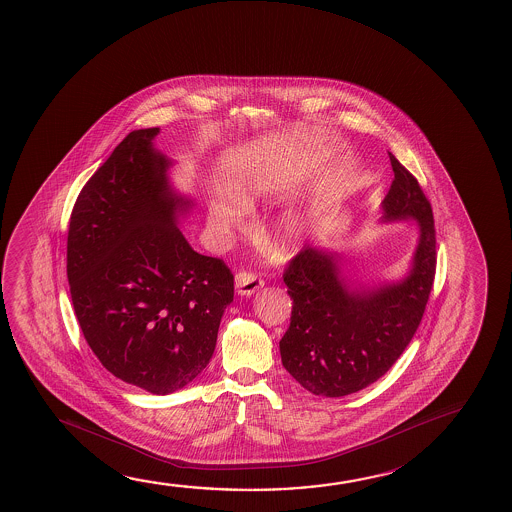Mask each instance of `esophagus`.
Returning a JSON list of instances; mask_svg holds the SVG:
<instances>
[{"label":"esophagus","mask_w":512,"mask_h":512,"mask_svg":"<svg viewBox=\"0 0 512 512\" xmlns=\"http://www.w3.org/2000/svg\"><path fill=\"white\" fill-rule=\"evenodd\" d=\"M262 285L264 282L260 280L259 276L252 275V273L236 275V291L239 296H253Z\"/></svg>","instance_id":"1"}]
</instances>
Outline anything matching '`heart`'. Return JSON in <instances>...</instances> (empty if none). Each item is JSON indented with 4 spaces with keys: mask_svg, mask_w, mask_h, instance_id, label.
<instances>
[{
    "mask_svg": "<svg viewBox=\"0 0 512 512\" xmlns=\"http://www.w3.org/2000/svg\"><path fill=\"white\" fill-rule=\"evenodd\" d=\"M269 197L268 182L264 179H253L244 186L241 191V204L246 207H253V205L264 202ZM246 221V211L239 205L228 204L223 200H214L209 209V225L213 228L216 236H228L230 232H234L237 228H241ZM308 225L305 218L299 216H291L287 220L280 223V230L278 236L280 241L284 244L285 248H296L299 244L303 243V239L307 236Z\"/></svg>",
    "mask_w": 512,
    "mask_h": 512,
    "instance_id": "heart-1",
    "label": "heart"
}]
</instances>
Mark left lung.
Listing matches in <instances>:
<instances>
[{
  "label": "left lung",
  "mask_w": 512,
  "mask_h": 512,
  "mask_svg": "<svg viewBox=\"0 0 512 512\" xmlns=\"http://www.w3.org/2000/svg\"><path fill=\"white\" fill-rule=\"evenodd\" d=\"M394 181L383 221L415 220L418 243L397 282H351L342 253L307 246L285 269L291 326L280 340L285 369L310 394L344 397L378 381L422 321L436 271L433 209L417 179L390 154Z\"/></svg>",
  "instance_id": "left-lung-1"
}]
</instances>
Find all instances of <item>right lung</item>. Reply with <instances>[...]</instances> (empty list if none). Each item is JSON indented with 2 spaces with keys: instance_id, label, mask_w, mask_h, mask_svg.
Returning <instances> with one entry per match:
<instances>
[{
  "instance_id": "1",
  "label": "right lung",
  "mask_w": 512,
  "mask_h": 512,
  "mask_svg": "<svg viewBox=\"0 0 512 512\" xmlns=\"http://www.w3.org/2000/svg\"><path fill=\"white\" fill-rule=\"evenodd\" d=\"M159 127L118 143L72 209L67 278L88 346L115 378L150 394L189 385L211 360L234 299L223 260L179 228L193 198L173 188Z\"/></svg>"
}]
</instances>
